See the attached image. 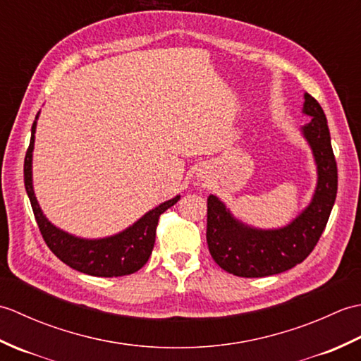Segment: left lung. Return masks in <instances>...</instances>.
<instances>
[{"mask_svg": "<svg viewBox=\"0 0 361 361\" xmlns=\"http://www.w3.org/2000/svg\"><path fill=\"white\" fill-rule=\"evenodd\" d=\"M302 113L312 118L301 133L315 158L318 180L309 206L296 219L282 228L260 229L235 219L219 197H208L209 252L234 276L264 278L290 270L310 255L327 225L338 188L331 133L323 109L309 93L304 94Z\"/></svg>", "mask_w": 361, "mask_h": 361, "instance_id": "obj_1", "label": "left lung"}]
</instances>
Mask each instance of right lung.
<instances>
[{"instance_id":"obj_1","label":"right lung","mask_w":361,"mask_h":361,"mask_svg":"<svg viewBox=\"0 0 361 361\" xmlns=\"http://www.w3.org/2000/svg\"><path fill=\"white\" fill-rule=\"evenodd\" d=\"M38 114L40 113H37L32 130H30V142L25 158V188L46 245L63 264L90 276L118 278V276L137 271L152 255L159 216L178 202L180 195L145 212L140 220H136L124 231L102 237V239H82L52 225L37 202L32 185V152Z\"/></svg>"}]
</instances>
